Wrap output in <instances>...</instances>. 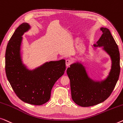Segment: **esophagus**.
<instances>
[{
	"label": "esophagus",
	"mask_w": 123,
	"mask_h": 123,
	"mask_svg": "<svg viewBox=\"0 0 123 123\" xmlns=\"http://www.w3.org/2000/svg\"><path fill=\"white\" fill-rule=\"evenodd\" d=\"M71 63H72V61L71 60L67 59L66 60V66L68 67L71 64Z\"/></svg>",
	"instance_id": "1"
}]
</instances>
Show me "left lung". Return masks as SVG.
I'll return each instance as SVG.
<instances>
[{
    "mask_svg": "<svg viewBox=\"0 0 123 123\" xmlns=\"http://www.w3.org/2000/svg\"><path fill=\"white\" fill-rule=\"evenodd\" d=\"M101 37L95 47L103 46L104 49L110 55L112 66L108 78L104 81L94 82L88 77L84 66L74 63L67 70L70 80L71 97L73 101L79 106H94L106 100L114 90L119 79L120 71V53L118 46L112 36L109 29L101 28Z\"/></svg>",
    "mask_w": 123,
    "mask_h": 123,
    "instance_id": "left-lung-1",
    "label": "left lung"
}]
</instances>
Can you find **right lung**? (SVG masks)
<instances>
[{
	"label": "right lung",
	"instance_id": "1",
	"mask_svg": "<svg viewBox=\"0 0 123 123\" xmlns=\"http://www.w3.org/2000/svg\"><path fill=\"white\" fill-rule=\"evenodd\" d=\"M29 28L28 23H22L10 38L6 52V73L20 100L32 105H41L49 100L53 85L63 75L65 60L47 62L32 71L27 69L22 64L20 47L22 36Z\"/></svg>",
	"mask_w": 123,
	"mask_h": 123
}]
</instances>
